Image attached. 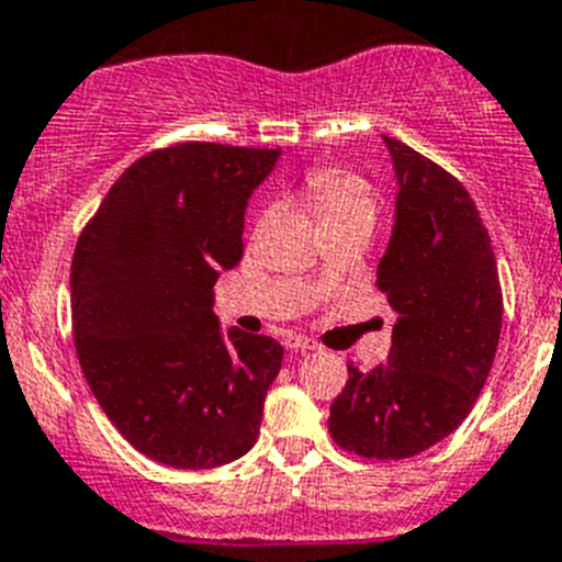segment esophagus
<instances>
[{
    "label": "esophagus",
    "mask_w": 562,
    "mask_h": 562,
    "mask_svg": "<svg viewBox=\"0 0 562 562\" xmlns=\"http://www.w3.org/2000/svg\"><path fill=\"white\" fill-rule=\"evenodd\" d=\"M285 347H288V350H296V352L318 350V344L313 341V338H307V336H288Z\"/></svg>",
    "instance_id": "34e87169"
}]
</instances>
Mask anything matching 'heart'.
I'll return each mask as SVG.
<instances>
[{"label": "heart", "mask_w": 562, "mask_h": 562, "mask_svg": "<svg viewBox=\"0 0 562 562\" xmlns=\"http://www.w3.org/2000/svg\"><path fill=\"white\" fill-rule=\"evenodd\" d=\"M305 195L327 232L341 229V226L375 224V187L356 170L318 165L305 176Z\"/></svg>", "instance_id": "obj_1"}]
</instances>
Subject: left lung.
<instances>
[{
  "label": "left lung",
  "instance_id": "left-lung-1",
  "mask_svg": "<svg viewBox=\"0 0 562 562\" xmlns=\"http://www.w3.org/2000/svg\"><path fill=\"white\" fill-rule=\"evenodd\" d=\"M397 210L378 288L397 313L389 363L350 378L330 406V437L363 459H408L462 426L502 336V282L476 204L448 170L383 136Z\"/></svg>",
  "mask_w": 562,
  "mask_h": 562
}]
</instances>
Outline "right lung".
Returning a JSON list of instances; mask_svg holds the SVG:
<instances>
[{
    "label": "right lung",
    "mask_w": 562,
    "mask_h": 562,
    "mask_svg": "<svg viewBox=\"0 0 562 562\" xmlns=\"http://www.w3.org/2000/svg\"><path fill=\"white\" fill-rule=\"evenodd\" d=\"M280 148L176 143L111 184L75 246L72 333L89 389L136 451L179 470L257 442L280 341L221 336L212 285L244 257L249 195Z\"/></svg>",
    "instance_id": "1"
}]
</instances>
